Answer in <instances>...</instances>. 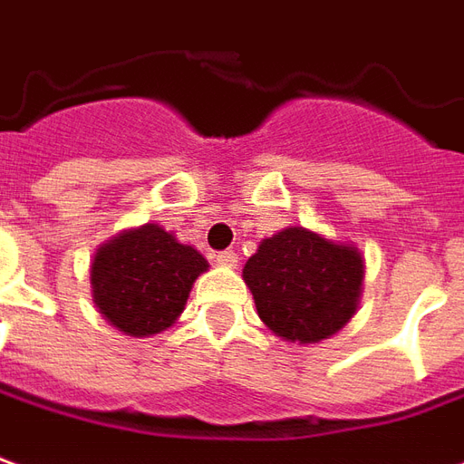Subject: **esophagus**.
<instances>
[{
    "mask_svg": "<svg viewBox=\"0 0 464 464\" xmlns=\"http://www.w3.org/2000/svg\"><path fill=\"white\" fill-rule=\"evenodd\" d=\"M216 264L223 266V268H236L238 266V256L233 254V251H221V254L216 256Z\"/></svg>",
    "mask_w": 464,
    "mask_h": 464,
    "instance_id": "obj_1",
    "label": "esophagus"
}]
</instances>
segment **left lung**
I'll return each instance as SVG.
<instances>
[{
  "label": "left lung",
  "mask_w": 464,
  "mask_h": 464,
  "mask_svg": "<svg viewBox=\"0 0 464 464\" xmlns=\"http://www.w3.org/2000/svg\"><path fill=\"white\" fill-rule=\"evenodd\" d=\"M261 322L288 344H319L359 309L364 258L354 243L286 226L258 243L243 266Z\"/></svg>",
  "instance_id": "left-lung-1"
}]
</instances>
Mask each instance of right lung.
<instances>
[{
  "instance_id": "obj_1",
  "label": "right lung",
  "mask_w": 464,
  "mask_h": 464,
  "mask_svg": "<svg viewBox=\"0 0 464 464\" xmlns=\"http://www.w3.org/2000/svg\"><path fill=\"white\" fill-rule=\"evenodd\" d=\"M208 261L158 223H142L105 241L90 264L97 311L118 332L145 339L170 329Z\"/></svg>"
}]
</instances>
